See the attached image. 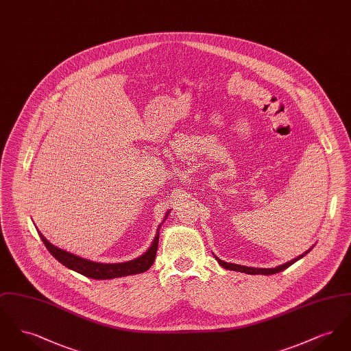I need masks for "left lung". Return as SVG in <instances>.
I'll return each mask as SVG.
<instances>
[{
    "instance_id": "obj_1",
    "label": "left lung",
    "mask_w": 351,
    "mask_h": 351,
    "mask_svg": "<svg viewBox=\"0 0 351 351\" xmlns=\"http://www.w3.org/2000/svg\"><path fill=\"white\" fill-rule=\"evenodd\" d=\"M306 252H308V251H306ZM306 252H305V254H306ZM305 254H302V255H305ZM302 255H300V256H298V258L292 259L291 262L284 263L282 266H279V267L276 268L245 267V266H239V265H234V263H226V262H223V261H219L217 256H216V259H217L218 263H219L222 267L226 268V269L239 271V272H245V274H249V275H256V274H261V275H272V274H278V272L283 271L285 268L289 267V266H291V265H293L296 261H299L300 258H302Z\"/></svg>"
}]
</instances>
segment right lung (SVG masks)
<instances>
[{
	"instance_id": "1",
	"label": "right lung",
	"mask_w": 351,
	"mask_h": 351,
	"mask_svg": "<svg viewBox=\"0 0 351 351\" xmlns=\"http://www.w3.org/2000/svg\"><path fill=\"white\" fill-rule=\"evenodd\" d=\"M39 237L42 238L46 249L50 251L51 255L58 259L63 266L71 268L79 274H82L86 278L90 279H97V280H104V279H114V278H121V276H128V275H135V274H142L147 271L152 266L155 261V255L158 250V241L159 235L156 234L150 249L146 251L142 256L125 262V263H113V265H104V263H97V262H90L86 261L80 256H76L71 252L62 250L51 245L50 242L39 233Z\"/></svg>"
}]
</instances>
